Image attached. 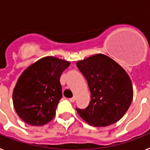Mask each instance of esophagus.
Segmentation results:
<instances>
[{"label": "esophagus", "mask_w": 150, "mask_h": 150, "mask_svg": "<svg viewBox=\"0 0 150 150\" xmlns=\"http://www.w3.org/2000/svg\"><path fill=\"white\" fill-rule=\"evenodd\" d=\"M69 100L71 102H72V103H74L75 100H76V97H73V98H71L69 99Z\"/></svg>", "instance_id": "esophagus-1"}]
</instances>
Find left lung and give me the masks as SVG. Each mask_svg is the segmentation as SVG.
<instances>
[{
    "label": "left lung",
    "instance_id": "left-lung-1",
    "mask_svg": "<svg viewBox=\"0 0 150 150\" xmlns=\"http://www.w3.org/2000/svg\"><path fill=\"white\" fill-rule=\"evenodd\" d=\"M86 79L91 101L85 109L76 108L80 117L94 126L116 122L129 108L133 87L128 74L115 61L98 54L76 63Z\"/></svg>",
    "mask_w": 150,
    "mask_h": 150
}]
</instances>
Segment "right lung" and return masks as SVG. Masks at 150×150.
<instances>
[{"label":"right lung","instance_id":"1","mask_svg":"<svg viewBox=\"0 0 150 150\" xmlns=\"http://www.w3.org/2000/svg\"><path fill=\"white\" fill-rule=\"evenodd\" d=\"M70 62L46 57L28 67L13 93L16 112L27 124L41 126L51 121L62 98L60 76Z\"/></svg>","mask_w":150,"mask_h":150}]
</instances>
